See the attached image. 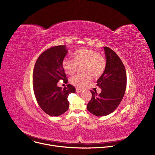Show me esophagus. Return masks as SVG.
<instances>
[{
	"instance_id": "34e87169",
	"label": "esophagus",
	"mask_w": 155,
	"mask_h": 155,
	"mask_svg": "<svg viewBox=\"0 0 155 155\" xmlns=\"http://www.w3.org/2000/svg\"><path fill=\"white\" fill-rule=\"evenodd\" d=\"M83 91V90L82 89H80V88H79V87H77L76 88V91H77V93H80L81 91Z\"/></svg>"
}]
</instances>
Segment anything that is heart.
<instances>
[{"label":"heart","mask_w":155,"mask_h":155,"mask_svg":"<svg viewBox=\"0 0 155 155\" xmlns=\"http://www.w3.org/2000/svg\"><path fill=\"white\" fill-rule=\"evenodd\" d=\"M74 60L65 59L62 65L65 72L69 75H73L77 69V66L81 67L83 75H76L70 79L71 83L79 87H84L92 79L101 77L107 67V60L105 56L97 51L81 48L73 54Z\"/></svg>","instance_id":"heart-1"}]
</instances>
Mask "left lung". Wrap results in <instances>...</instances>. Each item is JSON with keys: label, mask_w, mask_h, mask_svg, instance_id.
Segmentation results:
<instances>
[{"label": "left lung", "mask_w": 155, "mask_h": 155, "mask_svg": "<svg viewBox=\"0 0 155 155\" xmlns=\"http://www.w3.org/2000/svg\"><path fill=\"white\" fill-rule=\"evenodd\" d=\"M107 60L104 73L97 81L101 88L99 94L93 91L87 109L92 114L103 117L112 113L118 107L124 96L126 87V72L121 59L112 49L104 47Z\"/></svg>", "instance_id": "1"}]
</instances>
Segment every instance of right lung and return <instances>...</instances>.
<instances>
[{"label": "right lung", "instance_id": "right-lung-1", "mask_svg": "<svg viewBox=\"0 0 155 155\" xmlns=\"http://www.w3.org/2000/svg\"><path fill=\"white\" fill-rule=\"evenodd\" d=\"M68 50L65 45L51 47L38 58L33 72V88L37 102L47 114L58 117L69 108L68 100L71 93H75L74 86L68 84L62 90L59 81L68 82L62 68V61Z\"/></svg>", "mask_w": 155, "mask_h": 155}]
</instances>
